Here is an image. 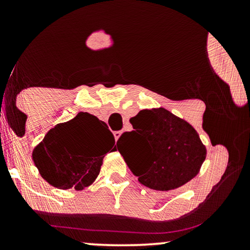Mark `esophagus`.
<instances>
[{"label": "esophagus", "mask_w": 250, "mask_h": 250, "mask_svg": "<svg viewBox=\"0 0 250 250\" xmlns=\"http://www.w3.org/2000/svg\"><path fill=\"white\" fill-rule=\"evenodd\" d=\"M120 136H121V131H114V137H115L116 141L119 140Z\"/></svg>", "instance_id": "esophagus-1"}]
</instances>
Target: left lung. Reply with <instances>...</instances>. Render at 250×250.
Here are the masks:
<instances>
[{"instance_id": "left-lung-1", "label": "left lung", "mask_w": 250, "mask_h": 250, "mask_svg": "<svg viewBox=\"0 0 250 250\" xmlns=\"http://www.w3.org/2000/svg\"><path fill=\"white\" fill-rule=\"evenodd\" d=\"M130 123L134 130L123 133L116 145L140 183L167 191L199 174L207 149L187 121L165 108H153L143 109ZM122 144L131 146L130 154L119 150Z\"/></svg>"}]
</instances>
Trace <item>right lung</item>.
<instances>
[{
  "instance_id": "1",
  "label": "right lung",
  "mask_w": 250,
  "mask_h": 250,
  "mask_svg": "<svg viewBox=\"0 0 250 250\" xmlns=\"http://www.w3.org/2000/svg\"><path fill=\"white\" fill-rule=\"evenodd\" d=\"M114 145V135L104 122L89 113H79L45 134L34 149L33 160L49 185L83 190L96 180L103 157Z\"/></svg>"
}]
</instances>
